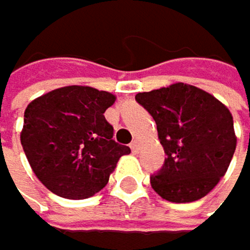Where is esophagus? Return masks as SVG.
Returning <instances> with one entry per match:
<instances>
[{
    "label": "esophagus",
    "mask_w": 250,
    "mask_h": 250,
    "mask_svg": "<svg viewBox=\"0 0 250 250\" xmlns=\"http://www.w3.org/2000/svg\"><path fill=\"white\" fill-rule=\"evenodd\" d=\"M130 148L133 150V153H138L139 152V142L138 141H133L130 144Z\"/></svg>",
    "instance_id": "1"
}]
</instances>
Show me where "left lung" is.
<instances>
[{
    "label": "left lung",
    "instance_id": "left-lung-1",
    "mask_svg": "<svg viewBox=\"0 0 250 250\" xmlns=\"http://www.w3.org/2000/svg\"><path fill=\"white\" fill-rule=\"evenodd\" d=\"M156 122L167 158L150 178L163 199L188 204L205 197L226 175L236 148L232 112L196 86L175 83L136 95Z\"/></svg>",
    "mask_w": 250,
    "mask_h": 250
}]
</instances>
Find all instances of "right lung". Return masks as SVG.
Listing matches in <instances>:
<instances>
[{
  "instance_id": "right-lung-1",
  "label": "right lung",
  "mask_w": 250,
  "mask_h": 250,
  "mask_svg": "<svg viewBox=\"0 0 250 250\" xmlns=\"http://www.w3.org/2000/svg\"><path fill=\"white\" fill-rule=\"evenodd\" d=\"M114 102L106 90L65 86L28 104L20 141L45 188L64 199H86L104 188L120 156L131 152L112 139L104 119Z\"/></svg>"
}]
</instances>
